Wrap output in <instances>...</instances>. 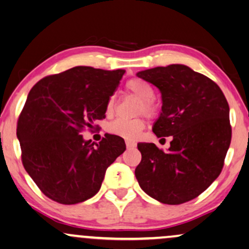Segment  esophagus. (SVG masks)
<instances>
[{"label":"esophagus","mask_w":249,"mask_h":249,"mask_svg":"<svg viewBox=\"0 0 249 249\" xmlns=\"http://www.w3.org/2000/svg\"><path fill=\"white\" fill-rule=\"evenodd\" d=\"M125 143H126V147L128 148V149H132V148H135L137 147V143H135L134 141H125Z\"/></svg>","instance_id":"1"}]
</instances>
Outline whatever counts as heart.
Listing matches in <instances>:
<instances>
[{"label":"heart","instance_id":"heart-1","mask_svg":"<svg viewBox=\"0 0 249 249\" xmlns=\"http://www.w3.org/2000/svg\"><path fill=\"white\" fill-rule=\"evenodd\" d=\"M125 89L128 93L134 95L135 98L140 100L138 105L137 114H143L148 118H155L159 114V107L156 102L152 100L155 91L148 83L139 78L130 79L125 85ZM115 108V97L111 95L108 99L106 110L108 114H111ZM145 121L142 117L134 119H123L118 118L111 122L107 126V131L116 137L126 139V140H133L144 130Z\"/></svg>","mask_w":249,"mask_h":249}]
</instances>
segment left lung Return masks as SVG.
<instances>
[{"label": "left lung", "instance_id": "8db88e82", "mask_svg": "<svg viewBox=\"0 0 249 249\" xmlns=\"http://www.w3.org/2000/svg\"><path fill=\"white\" fill-rule=\"evenodd\" d=\"M137 76L161 93V112L152 131L173 140L167 152L155 143H138L142 158L135 178L160 203H187L206 190L223 168L231 142L228 101L216 83L184 65L147 69Z\"/></svg>", "mask_w": 249, "mask_h": 249}]
</instances>
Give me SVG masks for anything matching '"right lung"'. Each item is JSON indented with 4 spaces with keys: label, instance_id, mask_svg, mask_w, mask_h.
Listing matches in <instances>:
<instances>
[{
    "label": "right lung",
    "instance_id": "right-lung-1",
    "mask_svg": "<svg viewBox=\"0 0 249 249\" xmlns=\"http://www.w3.org/2000/svg\"><path fill=\"white\" fill-rule=\"evenodd\" d=\"M124 72L78 66L46 76L29 91L17 137L25 170L50 199L74 205L93 197L108 166L126 149L116 135L106 134L95 144L82 135L106 118Z\"/></svg>",
    "mask_w": 249,
    "mask_h": 249
}]
</instances>
